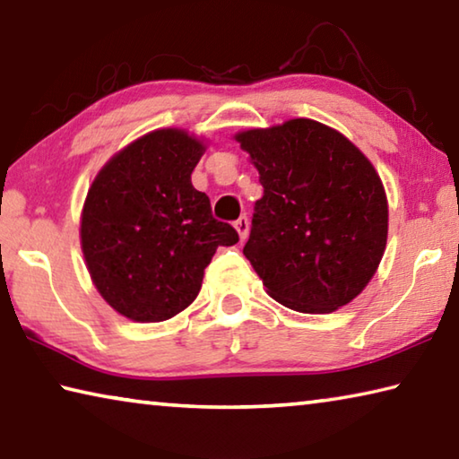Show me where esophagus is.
<instances>
[{"mask_svg":"<svg viewBox=\"0 0 459 459\" xmlns=\"http://www.w3.org/2000/svg\"><path fill=\"white\" fill-rule=\"evenodd\" d=\"M235 229L238 232L240 240H245L247 235H248V219H247V216H240V219L235 222Z\"/></svg>","mask_w":459,"mask_h":459,"instance_id":"esophagus-1","label":"esophagus"}]
</instances>
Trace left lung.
<instances>
[{
    "instance_id": "obj_1",
    "label": "left lung",
    "mask_w": 459,
    "mask_h": 459,
    "mask_svg": "<svg viewBox=\"0 0 459 459\" xmlns=\"http://www.w3.org/2000/svg\"><path fill=\"white\" fill-rule=\"evenodd\" d=\"M263 186L243 255L279 304L332 314L383 259L388 202L375 166L340 131L290 119L235 135Z\"/></svg>"
}]
</instances>
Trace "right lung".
<instances>
[{
	"label": "right lung",
	"mask_w": 459,
	"mask_h": 459,
	"mask_svg": "<svg viewBox=\"0 0 459 459\" xmlns=\"http://www.w3.org/2000/svg\"><path fill=\"white\" fill-rule=\"evenodd\" d=\"M204 152L188 131L155 129L115 153L91 184L81 214L84 263L100 298L129 320L180 314L216 248L238 243L192 186Z\"/></svg>",
	"instance_id": "1"
}]
</instances>
